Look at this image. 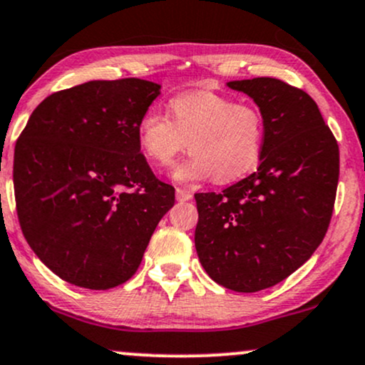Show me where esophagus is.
Returning a JSON list of instances; mask_svg holds the SVG:
<instances>
[{
  "mask_svg": "<svg viewBox=\"0 0 365 365\" xmlns=\"http://www.w3.org/2000/svg\"><path fill=\"white\" fill-rule=\"evenodd\" d=\"M192 197H194V194H192V192L188 190V188H177V199H178L180 202L190 200Z\"/></svg>",
  "mask_w": 365,
  "mask_h": 365,
  "instance_id": "1",
  "label": "esophagus"
}]
</instances>
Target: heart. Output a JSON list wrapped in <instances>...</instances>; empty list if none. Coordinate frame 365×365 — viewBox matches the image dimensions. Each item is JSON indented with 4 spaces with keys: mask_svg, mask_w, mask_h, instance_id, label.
<instances>
[{
    "mask_svg": "<svg viewBox=\"0 0 365 365\" xmlns=\"http://www.w3.org/2000/svg\"><path fill=\"white\" fill-rule=\"evenodd\" d=\"M168 113L148 108L139 118L138 139L158 166L170 165L188 143L192 153L171 170L177 182H202L216 175L219 183H230L258 165L265 118L255 103L197 90L173 96Z\"/></svg>",
    "mask_w": 365,
    "mask_h": 365,
    "instance_id": "obj_1",
    "label": "heart"
}]
</instances>
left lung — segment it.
Wrapping results in <instances>:
<instances>
[{"label":"left lung","mask_w":365,"mask_h":365,"mask_svg":"<svg viewBox=\"0 0 365 365\" xmlns=\"http://www.w3.org/2000/svg\"><path fill=\"white\" fill-rule=\"evenodd\" d=\"M265 118L260 165L221 194H195V250L209 277L236 292L282 282L327 235L340 153L318 105L277 78L230 81Z\"/></svg>","instance_id":"obj_1"}]
</instances>
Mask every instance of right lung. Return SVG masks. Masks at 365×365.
<instances>
[{
    "label": "right lung",
    "instance_id": "add662e5",
    "mask_svg": "<svg viewBox=\"0 0 365 365\" xmlns=\"http://www.w3.org/2000/svg\"><path fill=\"white\" fill-rule=\"evenodd\" d=\"M139 78L88 81L47 96L13 158L21 232L46 267L105 291L138 270L175 188L140 153L139 118L160 95Z\"/></svg>",
    "mask_w": 365,
    "mask_h": 365
}]
</instances>
